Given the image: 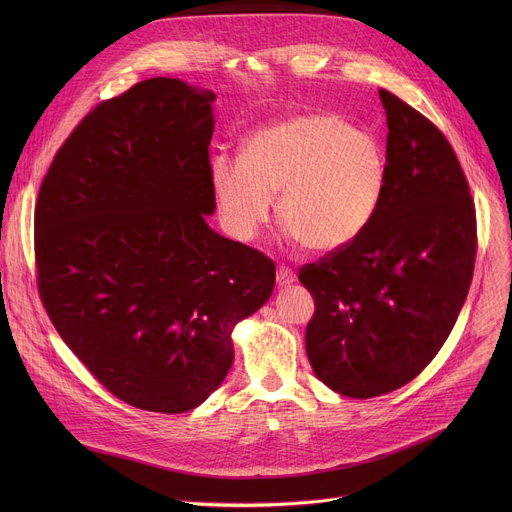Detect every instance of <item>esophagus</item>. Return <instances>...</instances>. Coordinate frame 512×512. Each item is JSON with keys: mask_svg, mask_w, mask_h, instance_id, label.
Masks as SVG:
<instances>
[{"mask_svg": "<svg viewBox=\"0 0 512 512\" xmlns=\"http://www.w3.org/2000/svg\"><path fill=\"white\" fill-rule=\"evenodd\" d=\"M276 280H278V284H280V286H288V284H292L294 280H297V276H294V272L290 270L288 265H278V270H276Z\"/></svg>", "mask_w": 512, "mask_h": 512, "instance_id": "esophagus-1", "label": "esophagus"}]
</instances>
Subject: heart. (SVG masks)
Instances as JSON below:
<instances>
[{"mask_svg":"<svg viewBox=\"0 0 512 512\" xmlns=\"http://www.w3.org/2000/svg\"><path fill=\"white\" fill-rule=\"evenodd\" d=\"M215 197L232 236L251 240L272 213L313 253H334L371 224L386 188V157L371 134L332 114H303L253 132L242 159L218 155Z\"/></svg>","mask_w":512,"mask_h":512,"instance_id":"1","label":"heart"}]
</instances>
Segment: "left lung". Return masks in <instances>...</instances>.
Instances as JSON below:
<instances>
[{
	"instance_id": "8db88e82",
	"label": "left lung",
	"mask_w": 512,
	"mask_h": 512,
	"mask_svg": "<svg viewBox=\"0 0 512 512\" xmlns=\"http://www.w3.org/2000/svg\"><path fill=\"white\" fill-rule=\"evenodd\" d=\"M386 188L351 245L299 270L315 313L305 346L317 378L351 398L382 396L432 363L473 278L477 220L444 132L380 89Z\"/></svg>"
}]
</instances>
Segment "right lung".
Listing matches in <instances>:
<instances>
[{"instance_id": "1", "label": "right lung", "mask_w": 512, "mask_h": 512, "mask_svg": "<svg viewBox=\"0 0 512 512\" xmlns=\"http://www.w3.org/2000/svg\"><path fill=\"white\" fill-rule=\"evenodd\" d=\"M213 99L157 76L101 101L39 188L41 303L97 382L145 411L199 407L232 367V328L276 282L270 257L205 222Z\"/></svg>"}]
</instances>
